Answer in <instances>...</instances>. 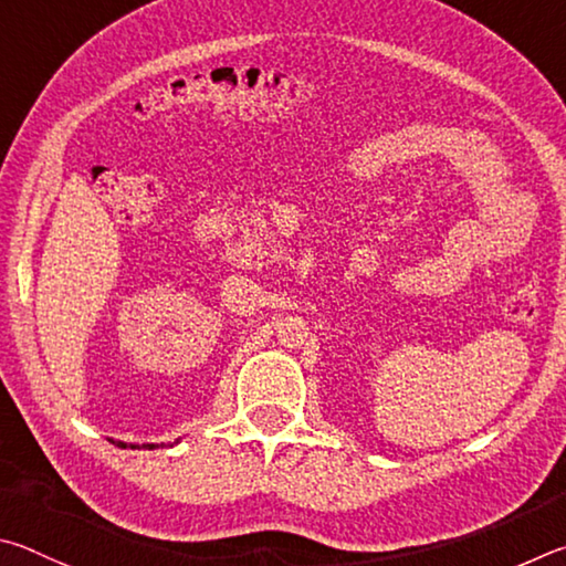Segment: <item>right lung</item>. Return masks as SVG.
Here are the masks:
<instances>
[{"label":"right lung","mask_w":566,"mask_h":566,"mask_svg":"<svg viewBox=\"0 0 566 566\" xmlns=\"http://www.w3.org/2000/svg\"><path fill=\"white\" fill-rule=\"evenodd\" d=\"M118 444V448H128V444L126 442H116ZM144 448H148V450H154V444H144ZM132 450H138V444H132Z\"/></svg>","instance_id":"add662e5"}]
</instances>
